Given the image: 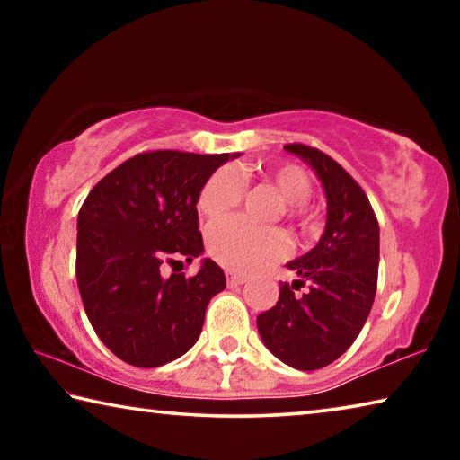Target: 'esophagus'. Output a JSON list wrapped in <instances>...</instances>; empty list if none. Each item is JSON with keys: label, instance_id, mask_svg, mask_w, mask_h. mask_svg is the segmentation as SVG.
<instances>
[{"label": "esophagus", "instance_id": "34e87169", "mask_svg": "<svg viewBox=\"0 0 460 460\" xmlns=\"http://www.w3.org/2000/svg\"><path fill=\"white\" fill-rule=\"evenodd\" d=\"M227 282L229 284H245L247 276L245 274H237V271H227Z\"/></svg>", "mask_w": 460, "mask_h": 460}]
</instances>
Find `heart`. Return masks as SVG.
<instances>
[{"label":"heart","mask_w":460,"mask_h":460,"mask_svg":"<svg viewBox=\"0 0 460 460\" xmlns=\"http://www.w3.org/2000/svg\"><path fill=\"white\" fill-rule=\"evenodd\" d=\"M260 174L279 199L284 200V215L308 227L310 217L305 202L313 192L308 174L296 164H268ZM243 197V181L235 168L223 166L207 178L197 197V208L205 219H221L235 208ZM288 239L276 227H253L241 219H223L213 223L207 231L208 255L221 266L235 271H252L270 261L282 260L288 253Z\"/></svg>","instance_id":"b5f03b06"}]
</instances>
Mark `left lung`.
<instances>
[{"label":"left lung","instance_id":"obj_1","mask_svg":"<svg viewBox=\"0 0 460 460\" xmlns=\"http://www.w3.org/2000/svg\"><path fill=\"white\" fill-rule=\"evenodd\" d=\"M314 170L326 197L321 241L286 266L300 276L279 286L274 306L258 316L263 345L300 371L326 367L359 337L377 290L379 225L353 176L331 155L305 144H288ZM308 281L305 295L293 290Z\"/></svg>","mask_w":460,"mask_h":460}]
</instances>
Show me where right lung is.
<instances>
[{
	"label": "right lung",
	"mask_w": 460,
	"mask_h": 460,
	"mask_svg": "<svg viewBox=\"0 0 460 460\" xmlns=\"http://www.w3.org/2000/svg\"><path fill=\"white\" fill-rule=\"evenodd\" d=\"M241 154L144 152L93 186L76 221V284L103 345L136 367H160L199 341L225 274L202 260L197 274H160L205 252L197 197L217 168Z\"/></svg>",
	"instance_id": "right-lung-1"
}]
</instances>
